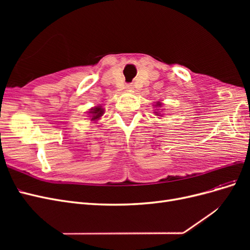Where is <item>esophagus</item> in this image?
<instances>
[{"instance_id":"1","label":"esophagus","mask_w":250,"mask_h":250,"mask_svg":"<svg viewBox=\"0 0 250 250\" xmlns=\"http://www.w3.org/2000/svg\"><path fill=\"white\" fill-rule=\"evenodd\" d=\"M127 88H131V85H127Z\"/></svg>"}]
</instances>
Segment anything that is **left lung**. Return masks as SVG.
<instances>
[{
	"instance_id": "1",
	"label": "left lung",
	"mask_w": 250,
	"mask_h": 250,
	"mask_svg": "<svg viewBox=\"0 0 250 250\" xmlns=\"http://www.w3.org/2000/svg\"><path fill=\"white\" fill-rule=\"evenodd\" d=\"M161 105H162L161 103H157V104H156V106H160V107H161ZM157 116H158V115H157Z\"/></svg>"
}]
</instances>
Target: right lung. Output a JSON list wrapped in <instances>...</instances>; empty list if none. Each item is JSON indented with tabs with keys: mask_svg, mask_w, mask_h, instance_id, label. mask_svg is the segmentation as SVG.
<instances>
[{
	"mask_svg": "<svg viewBox=\"0 0 250 250\" xmlns=\"http://www.w3.org/2000/svg\"><path fill=\"white\" fill-rule=\"evenodd\" d=\"M90 113H92V120L94 121V120L99 119L103 115V109L101 107H95L92 109Z\"/></svg>",
	"mask_w": 250,
	"mask_h": 250,
	"instance_id": "1",
	"label": "right lung"
}]
</instances>
